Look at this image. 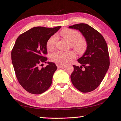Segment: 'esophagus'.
Wrapping results in <instances>:
<instances>
[{
  "label": "esophagus",
  "instance_id": "obj_1",
  "mask_svg": "<svg viewBox=\"0 0 121 121\" xmlns=\"http://www.w3.org/2000/svg\"><path fill=\"white\" fill-rule=\"evenodd\" d=\"M56 65H57V67L58 68H62L64 66L63 64H58V63H56Z\"/></svg>",
  "mask_w": 121,
  "mask_h": 121
}]
</instances>
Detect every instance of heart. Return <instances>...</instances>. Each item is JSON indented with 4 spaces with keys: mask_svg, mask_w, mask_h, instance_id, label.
I'll return each mask as SVG.
<instances>
[{
    "mask_svg": "<svg viewBox=\"0 0 121 121\" xmlns=\"http://www.w3.org/2000/svg\"><path fill=\"white\" fill-rule=\"evenodd\" d=\"M62 37L70 42V46L79 54L85 52L87 47L86 41L84 38L81 37L80 32L74 30L65 28L60 32ZM57 37L52 36L48 39L46 43V47L48 51H53L55 49ZM75 54L73 51L67 52L58 51L51 55V59L52 62L58 64H64L75 57Z\"/></svg>",
    "mask_w": 121,
    "mask_h": 121,
    "instance_id": "1",
    "label": "heart"
}]
</instances>
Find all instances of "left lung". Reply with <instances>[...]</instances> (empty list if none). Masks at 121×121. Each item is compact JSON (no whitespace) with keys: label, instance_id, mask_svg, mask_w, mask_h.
<instances>
[{"label":"left lung","instance_id":"1","mask_svg":"<svg viewBox=\"0 0 121 121\" xmlns=\"http://www.w3.org/2000/svg\"><path fill=\"white\" fill-rule=\"evenodd\" d=\"M69 27L80 31L87 43L85 53L78 60L82 66L73 65L72 82L81 92L92 91L100 85L110 66L106 42L100 32L87 24H78Z\"/></svg>","mask_w":121,"mask_h":121}]
</instances>
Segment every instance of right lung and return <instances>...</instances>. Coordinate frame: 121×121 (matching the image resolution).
<instances>
[{"mask_svg": "<svg viewBox=\"0 0 121 121\" xmlns=\"http://www.w3.org/2000/svg\"><path fill=\"white\" fill-rule=\"evenodd\" d=\"M60 27H33L16 39L11 51L12 63L19 84L30 93L41 94L51 85L57 66L52 62L41 69L39 66L47 60V40Z\"/></svg>", "mask_w": 121, "mask_h": 121, "instance_id": "obj_1", "label": "right lung"}]
</instances>
